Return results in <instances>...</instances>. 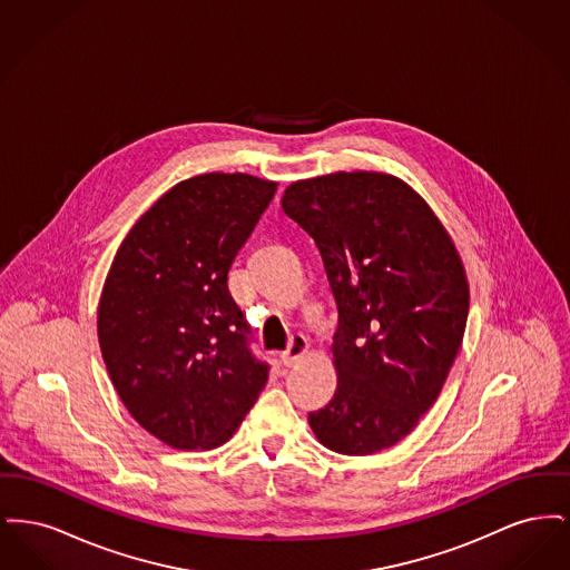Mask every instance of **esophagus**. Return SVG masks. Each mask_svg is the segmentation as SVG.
Wrapping results in <instances>:
<instances>
[{
    "label": "esophagus",
    "mask_w": 570,
    "mask_h": 570,
    "mask_svg": "<svg viewBox=\"0 0 570 570\" xmlns=\"http://www.w3.org/2000/svg\"><path fill=\"white\" fill-rule=\"evenodd\" d=\"M305 354H307V340H305L301 333H297V335L291 337L288 348L282 353V363H284L286 367H293Z\"/></svg>",
    "instance_id": "esophagus-1"
}]
</instances>
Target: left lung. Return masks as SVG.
<instances>
[{
  "label": "left lung",
  "mask_w": 570,
  "mask_h": 570,
  "mask_svg": "<svg viewBox=\"0 0 570 570\" xmlns=\"http://www.w3.org/2000/svg\"><path fill=\"white\" fill-rule=\"evenodd\" d=\"M282 209L321 249L340 326L337 386L307 421L340 455L397 444L432 407L460 353L470 286L428 200L379 170L293 181Z\"/></svg>",
  "instance_id": "left-lung-1"
}]
</instances>
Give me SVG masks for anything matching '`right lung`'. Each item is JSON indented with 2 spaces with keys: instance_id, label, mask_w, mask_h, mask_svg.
I'll return each instance as SVG.
<instances>
[{
  "instance_id": "add662e5",
  "label": "right lung",
  "mask_w": 570,
  "mask_h": 570,
  "mask_svg": "<svg viewBox=\"0 0 570 570\" xmlns=\"http://www.w3.org/2000/svg\"><path fill=\"white\" fill-rule=\"evenodd\" d=\"M277 184L245 173L179 181L138 217L98 301L110 382L136 423L177 451L230 440L269 380L247 351L228 272Z\"/></svg>"
}]
</instances>
